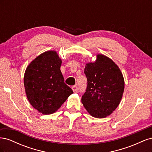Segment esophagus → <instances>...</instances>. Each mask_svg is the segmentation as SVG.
Returning a JSON list of instances; mask_svg holds the SVG:
<instances>
[{
    "label": "esophagus",
    "mask_w": 152,
    "mask_h": 152,
    "mask_svg": "<svg viewBox=\"0 0 152 152\" xmlns=\"http://www.w3.org/2000/svg\"><path fill=\"white\" fill-rule=\"evenodd\" d=\"M72 89L73 90V91L74 92V93H77V92H78V91H79V89H78V87L77 86H72Z\"/></svg>",
    "instance_id": "34e87169"
}]
</instances>
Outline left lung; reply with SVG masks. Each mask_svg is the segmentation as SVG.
Returning <instances> with one entry per match:
<instances>
[{"mask_svg":"<svg viewBox=\"0 0 152 152\" xmlns=\"http://www.w3.org/2000/svg\"><path fill=\"white\" fill-rule=\"evenodd\" d=\"M96 57L94 62L86 64L87 86L81 102L92 117L102 118L111 115L120 104L124 79L112 59L100 54Z\"/></svg>","mask_w":152,"mask_h":152,"instance_id":"8db88e82","label":"left lung"}]
</instances>
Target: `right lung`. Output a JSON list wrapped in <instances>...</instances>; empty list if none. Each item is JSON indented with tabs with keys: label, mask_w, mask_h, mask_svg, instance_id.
I'll use <instances>...</instances> for the list:
<instances>
[{
	"label": "right lung",
	"mask_w": 152,
	"mask_h": 152,
	"mask_svg": "<svg viewBox=\"0 0 152 152\" xmlns=\"http://www.w3.org/2000/svg\"><path fill=\"white\" fill-rule=\"evenodd\" d=\"M62 60L55 50H47L32 61L25 72L27 99L44 115L56 112L73 91L64 80L60 70Z\"/></svg>",
	"instance_id": "1"
}]
</instances>
